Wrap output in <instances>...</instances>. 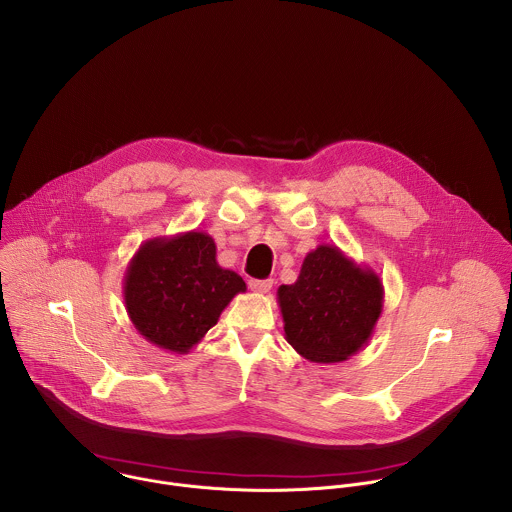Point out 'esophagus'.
I'll list each match as a JSON object with an SVG mask.
<instances>
[{
    "label": "esophagus",
    "mask_w": 512,
    "mask_h": 512,
    "mask_svg": "<svg viewBox=\"0 0 512 512\" xmlns=\"http://www.w3.org/2000/svg\"><path fill=\"white\" fill-rule=\"evenodd\" d=\"M272 284H274V280H270V278H266V280H256V278H252V280L248 282L250 290L260 292V294H266V292L272 288Z\"/></svg>",
    "instance_id": "obj_1"
}]
</instances>
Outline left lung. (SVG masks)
I'll list each match as a JSON object with an SVG mask.
<instances>
[{"instance_id": "obj_1", "label": "left lung", "mask_w": 512, "mask_h": 512, "mask_svg": "<svg viewBox=\"0 0 512 512\" xmlns=\"http://www.w3.org/2000/svg\"><path fill=\"white\" fill-rule=\"evenodd\" d=\"M276 296L288 344L318 364L364 348L384 306L380 276L330 244L308 252L298 280L282 284Z\"/></svg>"}]
</instances>
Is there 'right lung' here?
<instances>
[{"label": "right lung", "instance_id": "obj_1", "mask_svg": "<svg viewBox=\"0 0 512 512\" xmlns=\"http://www.w3.org/2000/svg\"><path fill=\"white\" fill-rule=\"evenodd\" d=\"M240 292L242 276L222 268L214 238L196 230L146 240L124 274L132 324L172 354H188Z\"/></svg>", "mask_w": 512, "mask_h": 512}]
</instances>
